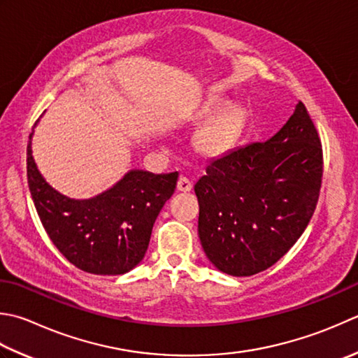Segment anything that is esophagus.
Masks as SVG:
<instances>
[{
    "label": "esophagus",
    "mask_w": 358,
    "mask_h": 358,
    "mask_svg": "<svg viewBox=\"0 0 358 358\" xmlns=\"http://www.w3.org/2000/svg\"><path fill=\"white\" fill-rule=\"evenodd\" d=\"M192 189V183L186 177H180L177 181V191L180 192H189Z\"/></svg>",
    "instance_id": "1"
}]
</instances>
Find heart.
I'll use <instances>...</instances> for the list:
<instances>
[{"label":"heart","instance_id":"obj_1","mask_svg":"<svg viewBox=\"0 0 358 358\" xmlns=\"http://www.w3.org/2000/svg\"><path fill=\"white\" fill-rule=\"evenodd\" d=\"M247 119V110L242 105H231L223 97L205 101L192 113L194 124H205L194 138L195 150L208 158L227 155L242 138Z\"/></svg>","mask_w":358,"mask_h":358}]
</instances>
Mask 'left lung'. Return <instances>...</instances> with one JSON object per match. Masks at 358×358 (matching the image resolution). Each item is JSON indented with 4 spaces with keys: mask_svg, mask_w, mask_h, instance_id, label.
<instances>
[{
    "mask_svg": "<svg viewBox=\"0 0 358 358\" xmlns=\"http://www.w3.org/2000/svg\"><path fill=\"white\" fill-rule=\"evenodd\" d=\"M323 150L303 102L282 129L213 159L195 183L199 237L217 270H267L304 233L317 208Z\"/></svg>",
    "mask_w": 358,
    "mask_h": 358,
    "instance_id": "1",
    "label": "left lung"
}]
</instances>
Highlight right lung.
<instances>
[{
  "instance_id": "1",
  "label": "right lung",
  "mask_w": 358,
  "mask_h": 358,
  "mask_svg": "<svg viewBox=\"0 0 358 358\" xmlns=\"http://www.w3.org/2000/svg\"><path fill=\"white\" fill-rule=\"evenodd\" d=\"M27 144V183L49 239L69 262L93 275H124L143 261L153 223L171 199L178 172L131 169L107 191L71 199L40 173Z\"/></svg>"
}]
</instances>
